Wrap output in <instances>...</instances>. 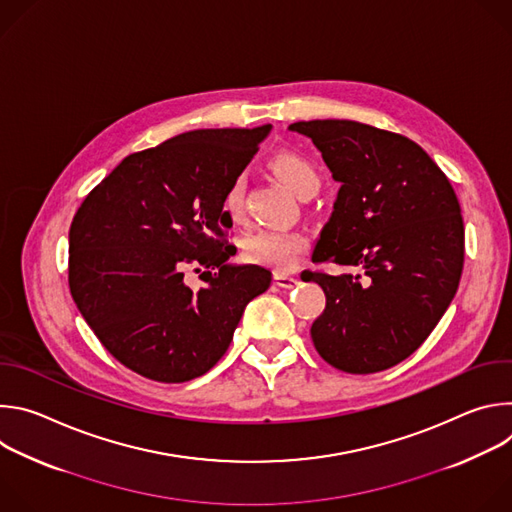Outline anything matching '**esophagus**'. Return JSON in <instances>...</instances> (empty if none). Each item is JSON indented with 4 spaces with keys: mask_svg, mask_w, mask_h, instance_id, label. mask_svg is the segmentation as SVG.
Instances as JSON below:
<instances>
[{
    "mask_svg": "<svg viewBox=\"0 0 512 512\" xmlns=\"http://www.w3.org/2000/svg\"><path fill=\"white\" fill-rule=\"evenodd\" d=\"M273 279H275V285H279L283 289H291V287L298 285V279L294 275H287V273H281V271H275Z\"/></svg>",
    "mask_w": 512,
    "mask_h": 512,
    "instance_id": "1",
    "label": "esophagus"
}]
</instances>
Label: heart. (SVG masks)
Instances as JSON below:
<instances>
[{"instance_id": "1", "label": "heart", "mask_w": 512, "mask_h": 512, "mask_svg": "<svg viewBox=\"0 0 512 512\" xmlns=\"http://www.w3.org/2000/svg\"><path fill=\"white\" fill-rule=\"evenodd\" d=\"M271 168L275 176L296 196L304 192L318 190L320 176L316 168L302 156L296 154H279L273 158ZM243 196H245V178L237 176L223 194L221 208L231 218L239 221L243 214ZM310 241L300 231H283V229H259L245 237L243 253L249 263L263 265L275 271H291L302 255L308 251Z\"/></svg>"}]
</instances>
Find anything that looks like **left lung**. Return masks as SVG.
Returning a JSON list of instances; mask_svg holds the SVG:
<instances>
[{"label":"left lung","mask_w":512,"mask_h":512,"mask_svg":"<svg viewBox=\"0 0 512 512\" xmlns=\"http://www.w3.org/2000/svg\"><path fill=\"white\" fill-rule=\"evenodd\" d=\"M340 182L312 261L356 273H310L326 308L310 334L332 367L369 375L413 354L452 304L464 267L456 192L419 145L346 119L291 123Z\"/></svg>","instance_id":"obj_1"}]
</instances>
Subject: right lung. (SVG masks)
<instances>
[{
    "label": "right lung",
    "instance_id": "1",
    "mask_svg": "<svg viewBox=\"0 0 512 512\" xmlns=\"http://www.w3.org/2000/svg\"><path fill=\"white\" fill-rule=\"evenodd\" d=\"M271 125L196 129L127 156L81 204L68 233V285L101 344L160 383L210 371L271 271L237 265L221 200ZM203 285L192 290L185 269Z\"/></svg>",
    "mask_w": 512,
    "mask_h": 512
}]
</instances>
